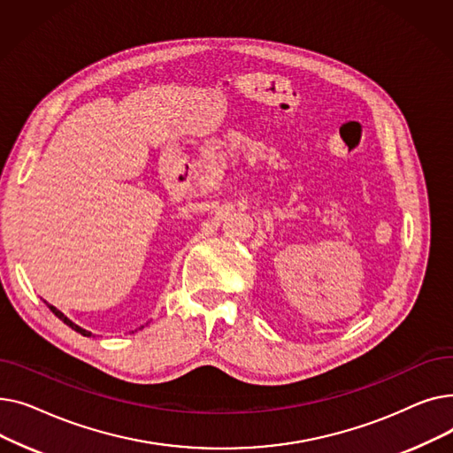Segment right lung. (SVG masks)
Listing matches in <instances>:
<instances>
[{"instance_id":"add662e5","label":"right lung","mask_w":453,"mask_h":453,"mask_svg":"<svg viewBox=\"0 0 453 453\" xmlns=\"http://www.w3.org/2000/svg\"><path fill=\"white\" fill-rule=\"evenodd\" d=\"M47 306H50V311H51V312H53V314H55V316H57L58 319H62V321H64V323H65L67 326H71V328H73V330L81 332V334H82V336H91V332H88V330L81 328V326H79V325H75L73 321H69V319H67V318H65V316H64V314H62L60 311H57V308H55L53 304H47Z\"/></svg>"}]
</instances>
